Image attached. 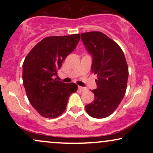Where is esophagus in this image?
<instances>
[{
    "label": "esophagus",
    "instance_id": "1",
    "mask_svg": "<svg viewBox=\"0 0 153 153\" xmlns=\"http://www.w3.org/2000/svg\"><path fill=\"white\" fill-rule=\"evenodd\" d=\"M78 89L80 91H85V90H86V88H85L82 87V86H78Z\"/></svg>",
    "mask_w": 153,
    "mask_h": 153
}]
</instances>
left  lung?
Segmentation results:
<instances>
[{
    "label": "left lung",
    "instance_id": "obj_1",
    "mask_svg": "<svg viewBox=\"0 0 153 153\" xmlns=\"http://www.w3.org/2000/svg\"><path fill=\"white\" fill-rule=\"evenodd\" d=\"M86 50L93 56L91 71L97 75L94 101L85 106L91 117L102 119L111 114L120 104L127 85L128 66L118 44L100 31L81 34Z\"/></svg>",
    "mask_w": 153,
    "mask_h": 153
}]
</instances>
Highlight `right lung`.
<instances>
[{
    "mask_svg": "<svg viewBox=\"0 0 153 153\" xmlns=\"http://www.w3.org/2000/svg\"><path fill=\"white\" fill-rule=\"evenodd\" d=\"M80 34L43 39L31 49L23 63V84L29 102L40 115L57 118L66 108L70 96L78 90L74 82L57 80V71L75 50Z\"/></svg>",
    "mask_w": 153,
    "mask_h": 153,
    "instance_id": "add662e5",
    "label": "right lung"
}]
</instances>
